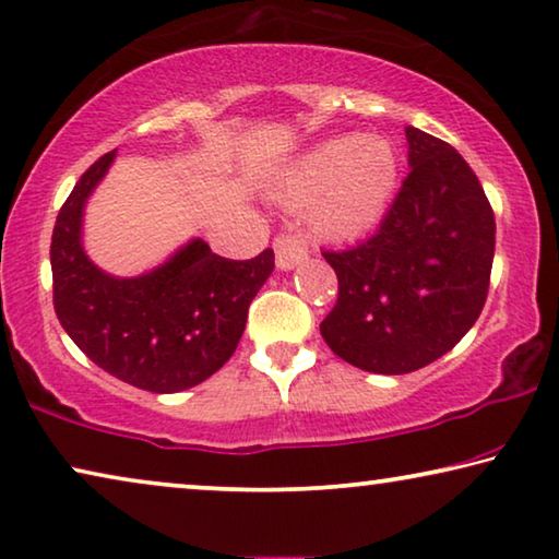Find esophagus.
<instances>
[{
	"mask_svg": "<svg viewBox=\"0 0 559 559\" xmlns=\"http://www.w3.org/2000/svg\"><path fill=\"white\" fill-rule=\"evenodd\" d=\"M273 251H276L278 269L290 271L308 255V246L301 233H278V236L273 238Z\"/></svg>",
	"mask_w": 559,
	"mask_h": 559,
	"instance_id": "obj_1",
	"label": "esophagus"
}]
</instances>
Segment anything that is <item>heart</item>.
I'll use <instances>...</instances> for the list:
<instances>
[{
    "label": "heart",
    "instance_id": "b5f03b06",
    "mask_svg": "<svg viewBox=\"0 0 559 559\" xmlns=\"http://www.w3.org/2000/svg\"><path fill=\"white\" fill-rule=\"evenodd\" d=\"M399 153L381 135L333 138L306 153L283 173L276 198L308 205L313 228L323 236L352 238L371 228L394 198Z\"/></svg>",
    "mask_w": 559,
    "mask_h": 559
}]
</instances>
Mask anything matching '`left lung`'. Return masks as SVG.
I'll list each match as a JSON object with an SVG mask.
<instances>
[{
	"label": "left lung",
	"instance_id": "1",
	"mask_svg": "<svg viewBox=\"0 0 559 559\" xmlns=\"http://www.w3.org/2000/svg\"><path fill=\"white\" fill-rule=\"evenodd\" d=\"M409 165L379 228L323 251L338 298L321 321L331 352L356 369L409 373L444 356L479 319L495 258V213L456 150L406 128Z\"/></svg>",
	"mask_w": 559,
	"mask_h": 559
}]
</instances>
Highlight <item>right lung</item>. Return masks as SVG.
Returning <instances> with one entry per match:
<instances>
[{"mask_svg":"<svg viewBox=\"0 0 559 559\" xmlns=\"http://www.w3.org/2000/svg\"><path fill=\"white\" fill-rule=\"evenodd\" d=\"M115 160H95L64 200L52 230V301L80 352L99 369L155 394L200 384L226 364L243 336L248 306L273 271V251L230 261L190 240L168 263L115 278L82 251V207Z\"/></svg>","mask_w":559,"mask_h":559,"instance_id":"add662e5","label":"right lung"}]
</instances>
